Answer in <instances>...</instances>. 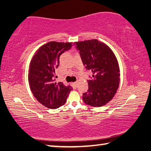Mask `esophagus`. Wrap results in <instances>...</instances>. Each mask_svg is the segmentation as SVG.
<instances>
[{"mask_svg": "<svg viewBox=\"0 0 151 151\" xmlns=\"http://www.w3.org/2000/svg\"><path fill=\"white\" fill-rule=\"evenodd\" d=\"M74 85H75V87H76V86H77V85H78V82L76 81V82H75V83H74Z\"/></svg>", "mask_w": 151, "mask_h": 151, "instance_id": "obj_1", "label": "esophagus"}]
</instances>
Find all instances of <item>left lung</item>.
I'll list each match as a JSON object with an SVG mask.
<instances>
[{"mask_svg":"<svg viewBox=\"0 0 151 151\" xmlns=\"http://www.w3.org/2000/svg\"><path fill=\"white\" fill-rule=\"evenodd\" d=\"M86 69L92 72L88 89L83 100L92 106H102L115 95L120 83V68L115 55L108 45L97 39L74 43Z\"/></svg>","mask_w":151,"mask_h":151,"instance_id":"left-lung-1","label":"left lung"}]
</instances>
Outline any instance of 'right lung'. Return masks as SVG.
I'll return each instance as SVG.
<instances>
[{
	"label": "right lung",
	"mask_w": 151,
	"mask_h": 151,
	"mask_svg": "<svg viewBox=\"0 0 151 151\" xmlns=\"http://www.w3.org/2000/svg\"><path fill=\"white\" fill-rule=\"evenodd\" d=\"M73 42L51 41L41 46L32 57L28 79L35 99L43 106L55 109L63 106L72 86L55 82V70L59 65L60 56L68 50Z\"/></svg>",
	"instance_id": "obj_1"
}]
</instances>
